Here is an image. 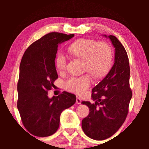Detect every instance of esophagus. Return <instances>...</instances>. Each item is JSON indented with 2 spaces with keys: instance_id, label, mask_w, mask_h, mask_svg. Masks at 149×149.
Here are the masks:
<instances>
[{
  "instance_id": "obj_1",
  "label": "esophagus",
  "mask_w": 149,
  "mask_h": 149,
  "mask_svg": "<svg viewBox=\"0 0 149 149\" xmlns=\"http://www.w3.org/2000/svg\"><path fill=\"white\" fill-rule=\"evenodd\" d=\"M76 102L78 104H81V99L79 98L78 97H77V99H76Z\"/></svg>"
}]
</instances>
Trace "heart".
<instances>
[{"label":"heart","mask_w":149,"mask_h":149,"mask_svg":"<svg viewBox=\"0 0 149 149\" xmlns=\"http://www.w3.org/2000/svg\"><path fill=\"white\" fill-rule=\"evenodd\" d=\"M68 50L73 56L84 59V71L90 72L97 78L105 76L112 65V50L105 42L80 39L72 42ZM66 64V56L62 52H58L55 59L56 69L59 72L64 71ZM92 82L93 79L90 74L72 76L65 81V88L68 91L82 94L89 87Z\"/></svg>","instance_id":"1"}]
</instances>
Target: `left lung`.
<instances>
[{"instance_id":"1","label":"left lung","mask_w":149,"mask_h":149,"mask_svg":"<svg viewBox=\"0 0 149 149\" xmlns=\"http://www.w3.org/2000/svg\"><path fill=\"white\" fill-rule=\"evenodd\" d=\"M104 36L115 48L114 64L107 76L92 89L95 103L81 102L90 111L82 120L83 131L89 137L99 141L107 139L120 129L127 117L132 97L127 52L114 35Z\"/></svg>"}]
</instances>
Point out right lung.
<instances>
[{"label":"right lung","instance_id":"obj_1","mask_svg":"<svg viewBox=\"0 0 149 149\" xmlns=\"http://www.w3.org/2000/svg\"><path fill=\"white\" fill-rule=\"evenodd\" d=\"M74 34L52 32L35 41L26 49L19 65L17 107L25 128L37 137H47L56 132L64 110L75 104L76 97L64 91L48 97L58 78L54 60L58 45Z\"/></svg>","mask_w":149,"mask_h":149}]
</instances>
